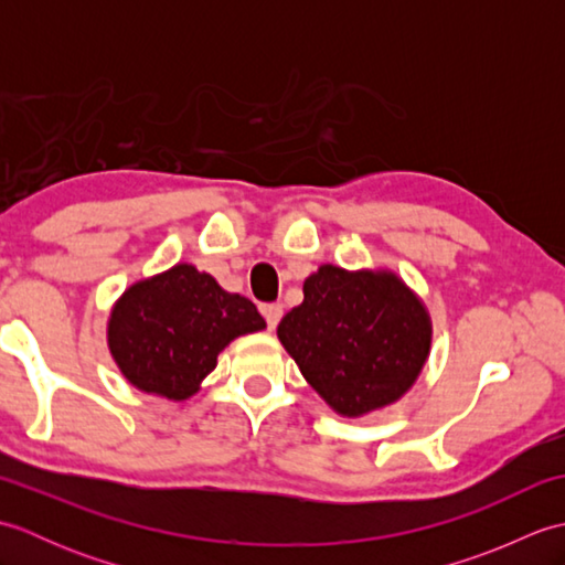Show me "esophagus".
Returning a JSON list of instances; mask_svg holds the SVG:
<instances>
[{
	"label": "esophagus",
	"mask_w": 565,
	"mask_h": 565,
	"mask_svg": "<svg viewBox=\"0 0 565 565\" xmlns=\"http://www.w3.org/2000/svg\"><path fill=\"white\" fill-rule=\"evenodd\" d=\"M262 316L264 320H267L269 330H274L276 326H279V320L284 316V308L279 303H269V306H262Z\"/></svg>",
	"instance_id": "obj_1"
}]
</instances>
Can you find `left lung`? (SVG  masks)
Instances as JSON below:
<instances>
[{"label":"left lung","instance_id":"1","mask_svg":"<svg viewBox=\"0 0 565 565\" xmlns=\"http://www.w3.org/2000/svg\"><path fill=\"white\" fill-rule=\"evenodd\" d=\"M284 350L334 413L364 417L415 386L429 356L431 318L391 269L320 264L303 303L276 328Z\"/></svg>","mask_w":565,"mask_h":565}]
</instances>
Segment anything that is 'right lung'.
<instances>
[{"label":"right lung","instance_id":"add662e5","mask_svg":"<svg viewBox=\"0 0 565 565\" xmlns=\"http://www.w3.org/2000/svg\"><path fill=\"white\" fill-rule=\"evenodd\" d=\"M264 328L249 298L227 294L211 274L179 262L128 286L111 308L106 342L130 386L186 401L227 344Z\"/></svg>","mask_w":565,"mask_h":565}]
</instances>
